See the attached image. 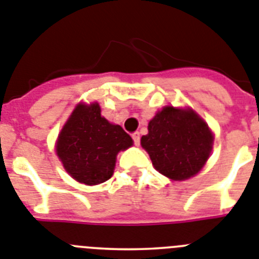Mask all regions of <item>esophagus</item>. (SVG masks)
I'll use <instances>...</instances> for the list:
<instances>
[{"label": "esophagus", "instance_id": "obj_1", "mask_svg": "<svg viewBox=\"0 0 259 259\" xmlns=\"http://www.w3.org/2000/svg\"><path fill=\"white\" fill-rule=\"evenodd\" d=\"M133 141H134V143H136L137 146L139 145V142H141V136H139V133L136 132V133H133Z\"/></svg>", "mask_w": 259, "mask_h": 259}]
</instances>
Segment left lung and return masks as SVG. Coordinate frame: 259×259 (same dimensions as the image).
<instances>
[{"instance_id": "1", "label": "left lung", "mask_w": 259, "mask_h": 259, "mask_svg": "<svg viewBox=\"0 0 259 259\" xmlns=\"http://www.w3.org/2000/svg\"><path fill=\"white\" fill-rule=\"evenodd\" d=\"M212 142V133L197 113L173 107L156 113L148 123V134L141 139L155 169L180 181L202 169Z\"/></svg>"}]
</instances>
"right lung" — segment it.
<instances>
[{
    "label": "right lung",
    "mask_w": 259,
    "mask_h": 259,
    "mask_svg": "<svg viewBox=\"0 0 259 259\" xmlns=\"http://www.w3.org/2000/svg\"><path fill=\"white\" fill-rule=\"evenodd\" d=\"M132 145L120 125L102 117L98 103L79 104L58 136L57 155L74 180L96 185L111 179L118 151Z\"/></svg>",
    "instance_id": "add662e5"
}]
</instances>
